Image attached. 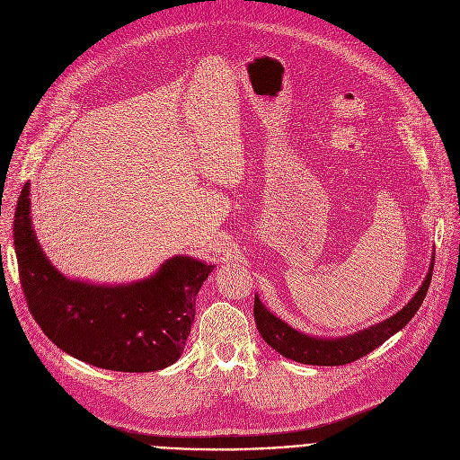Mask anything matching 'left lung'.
<instances>
[{
	"label": "left lung",
	"mask_w": 460,
	"mask_h": 460,
	"mask_svg": "<svg viewBox=\"0 0 460 460\" xmlns=\"http://www.w3.org/2000/svg\"><path fill=\"white\" fill-rule=\"evenodd\" d=\"M435 260V256H433ZM433 260L428 271V277L420 289L415 293V296L410 300L408 305H404L397 314L391 318L367 327L364 332H358L355 335H348L342 339H318V337H307L291 325H288L284 320L277 318L271 311H268L254 296V322L258 332L275 351H279L282 357L291 358L300 364H311V366H342L355 362L357 358L371 353L375 348L382 346L389 337L401 332L402 327L415 316L419 311L429 282L433 275Z\"/></svg>",
	"instance_id": "left-lung-1"
}]
</instances>
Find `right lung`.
<instances>
[{
    "label": "right lung",
    "mask_w": 460,
    "mask_h": 460,
    "mask_svg": "<svg viewBox=\"0 0 460 460\" xmlns=\"http://www.w3.org/2000/svg\"><path fill=\"white\" fill-rule=\"evenodd\" d=\"M29 215L27 183L14 213V247L27 305L49 341L78 360L125 373L164 369L180 358L196 295L215 266L174 256L133 284L71 280L50 266Z\"/></svg>",
    "instance_id": "1"
}]
</instances>
